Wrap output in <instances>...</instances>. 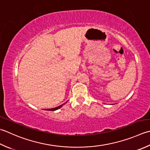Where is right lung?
<instances>
[{"mask_svg": "<svg viewBox=\"0 0 150 150\" xmlns=\"http://www.w3.org/2000/svg\"><path fill=\"white\" fill-rule=\"evenodd\" d=\"M64 105V104H63ZM63 105H60V106H59V107H56V108H50V109H47V110H51V111H54V110H57V109H58V108H60Z\"/></svg>", "mask_w": 150, "mask_h": 150, "instance_id": "1", "label": "right lung"}]
</instances>
